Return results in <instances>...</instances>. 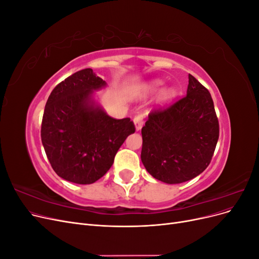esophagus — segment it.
<instances>
[{"label": "esophagus", "instance_id": "34e87169", "mask_svg": "<svg viewBox=\"0 0 259 259\" xmlns=\"http://www.w3.org/2000/svg\"><path fill=\"white\" fill-rule=\"evenodd\" d=\"M134 124H135L136 131H139L144 125V116L143 115H136L134 117Z\"/></svg>", "mask_w": 259, "mask_h": 259}]
</instances>
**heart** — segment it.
I'll return each mask as SVG.
<instances>
[{"mask_svg": "<svg viewBox=\"0 0 259 259\" xmlns=\"http://www.w3.org/2000/svg\"><path fill=\"white\" fill-rule=\"evenodd\" d=\"M163 85V82L160 80H153L151 82H149L145 85L144 88V92L146 94H152L155 93L156 91H159L161 86ZM175 96V92L173 89H166L163 90L160 94V96L158 97V103L159 104H166L168 101H170L171 99L174 98Z\"/></svg>", "mask_w": 259, "mask_h": 259, "instance_id": "1", "label": "heart"}]
</instances>
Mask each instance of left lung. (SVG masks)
I'll return each mask as SVG.
<instances>
[{
	"label": "left lung",
	"instance_id": "1",
	"mask_svg": "<svg viewBox=\"0 0 259 259\" xmlns=\"http://www.w3.org/2000/svg\"><path fill=\"white\" fill-rule=\"evenodd\" d=\"M142 135L140 158L151 176L166 184L197 177L210 163L219 137L209 92L189 74L187 95L149 113Z\"/></svg>",
	"mask_w": 259,
	"mask_h": 259
}]
</instances>
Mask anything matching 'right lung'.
<instances>
[{
    "instance_id": "right-lung-1",
    "label": "right lung",
    "mask_w": 259,
    "mask_h": 259,
    "mask_svg": "<svg viewBox=\"0 0 259 259\" xmlns=\"http://www.w3.org/2000/svg\"><path fill=\"white\" fill-rule=\"evenodd\" d=\"M106 85L91 68L83 69L60 82L46 101L42 144L55 173L68 182L95 183L112 166L125 139L135 133L130 117L113 119L93 99L94 91Z\"/></svg>"
}]
</instances>
